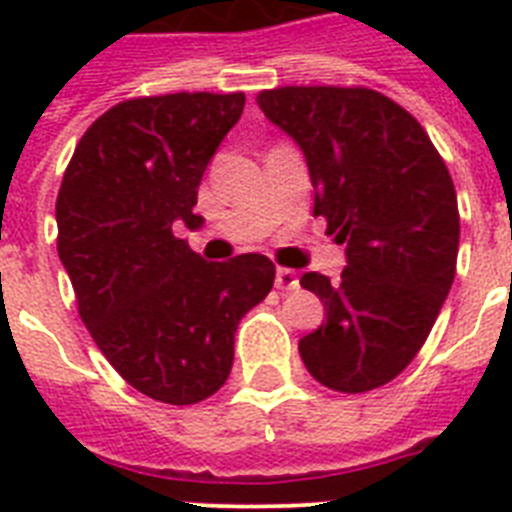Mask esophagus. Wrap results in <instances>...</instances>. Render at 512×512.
Wrapping results in <instances>:
<instances>
[{
    "mask_svg": "<svg viewBox=\"0 0 512 512\" xmlns=\"http://www.w3.org/2000/svg\"><path fill=\"white\" fill-rule=\"evenodd\" d=\"M276 289H297V284H300V279H297V273L292 271V268H279L276 271Z\"/></svg>",
    "mask_w": 512,
    "mask_h": 512,
    "instance_id": "34e87169",
    "label": "esophagus"
}]
</instances>
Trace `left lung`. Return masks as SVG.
Here are the masks:
<instances>
[{
	"mask_svg": "<svg viewBox=\"0 0 512 512\" xmlns=\"http://www.w3.org/2000/svg\"><path fill=\"white\" fill-rule=\"evenodd\" d=\"M257 106L303 148L313 215L348 244L340 281L305 273L327 321L300 340L308 372L340 393H366L420 353L452 289L460 212L428 132L369 87H276Z\"/></svg>",
	"mask_w": 512,
	"mask_h": 512,
	"instance_id": "1",
	"label": "left lung"
}]
</instances>
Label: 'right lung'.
<instances>
[{
  "label": "right lung",
  "mask_w": 512,
  "mask_h": 512,
  "mask_svg": "<svg viewBox=\"0 0 512 512\" xmlns=\"http://www.w3.org/2000/svg\"><path fill=\"white\" fill-rule=\"evenodd\" d=\"M244 111V92L130 98L76 143L55 201L58 255L84 327L108 364L143 396L199 404L223 388L241 316L276 279L265 255L207 263L177 223L201 175Z\"/></svg>",
  "instance_id": "1"
}]
</instances>
